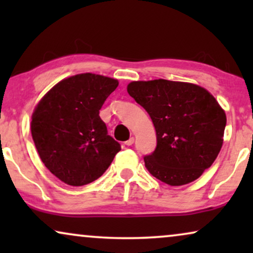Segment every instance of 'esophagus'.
Instances as JSON below:
<instances>
[{
  "label": "esophagus",
  "instance_id": "1",
  "mask_svg": "<svg viewBox=\"0 0 253 253\" xmlns=\"http://www.w3.org/2000/svg\"><path fill=\"white\" fill-rule=\"evenodd\" d=\"M133 143H134V138H133V137H131L130 139H127L124 144H126V146H131V145H132Z\"/></svg>",
  "mask_w": 253,
  "mask_h": 253
}]
</instances>
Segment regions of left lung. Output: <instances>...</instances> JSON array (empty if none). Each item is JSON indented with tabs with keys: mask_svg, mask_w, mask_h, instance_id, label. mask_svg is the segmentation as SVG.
<instances>
[{
	"mask_svg": "<svg viewBox=\"0 0 253 253\" xmlns=\"http://www.w3.org/2000/svg\"><path fill=\"white\" fill-rule=\"evenodd\" d=\"M127 93L157 131V147L144 157L147 170L171 186L200 177L223 143L227 119L215 98L198 85L166 79L132 82Z\"/></svg>",
	"mask_w": 253,
	"mask_h": 253,
	"instance_id": "obj_1",
	"label": "left lung"
}]
</instances>
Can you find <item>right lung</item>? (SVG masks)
I'll list each match as a JSON object with an SVG mask.
<instances>
[{
  "label": "right lung",
  "mask_w": 253,
  "mask_h": 253,
  "mask_svg": "<svg viewBox=\"0 0 253 253\" xmlns=\"http://www.w3.org/2000/svg\"><path fill=\"white\" fill-rule=\"evenodd\" d=\"M119 86L116 79L81 74L63 79L38 103L31 132L41 161L65 184L99 178L121 151L99 110Z\"/></svg>",
  "instance_id": "obj_1"
}]
</instances>
